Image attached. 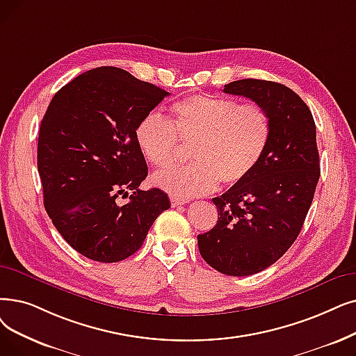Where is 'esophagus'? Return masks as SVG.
I'll return each mask as SVG.
<instances>
[{
  "mask_svg": "<svg viewBox=\"0 0 356 356\" xmlns=\"http://www.w3.org/2000/svg\"><path fill=\"white\" fill-rule=\"evenodd\" d=\"M188 202H189L188 199H181V197H177V196H172V197H170V204H172V207L184 205V204H188Z\"/></svg>",
  "mask_w": 356,
  "mask_h": 356,
  "instance_id": "1",
  "label": "esophagus"
}]
</instances>
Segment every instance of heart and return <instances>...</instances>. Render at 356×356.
Wrapping results in <instances>:
<instances>
[{
	"label": "heart",
	"instance_id": "heart-1",
	"mask_svg": "<svg viewBox=\"0 0 356 356\" xmlns=\"http://www.w3.org/2000/svg\"><path fill=\"white\" fill-rule=\"evenodd\" d=\"M173 122L157 112L147 113L135 128L144 159L154 167L173 164L177 136L192 144L193 163L152 177L157 188L175 196L207 195L220 181L233 186L249 177L265 159L272 140V122L259 103L195 95L172 106Z\"/></svg>",
	"mask_w": 356,
	"mask_h": 356
}]
</instances>
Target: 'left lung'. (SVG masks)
I'll return each mask as SVG.
<instances>
[{"instance_id": "obj_1", "label": "left lung", "mask_w": 356, "mask_h": 356, "mask_svg": "<svg viewBox=\"0 0 356 356\" xmlns=\"http://www.w3.org/2000/svg\"><path fill=\"white\" fill-rule=\"evenodd\" d=\"M227 95L265 107L272 140L265 159L245 180L213 197L216 225L197 236L200 256L229 276L265 270L297 240L320 177L316 123L302 99L284 84L238 80Z\"/></svg>"}]
</instances>
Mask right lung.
Returning <instances> with one entry per match:
<instances>
[{
    "label": "right lung",
    "instance_id": "add662e5",
    "mask_svg": "<svg viewBox=\"0 0 356 356\" xmlns=\"http://www.w3.org/2000/svg\"><path fill=\"white\" fill-rule=\"evenodd\" d=\"M168 92L116 67L90 70L60 88L39 131L43 204L58 233L83 256L113 264L143 245L170 208L148 175L135 128ZM133 195L129 194V191ZM130 199L117 204L116 197Z\"/></svg>",
    "mask_w": 356,
    "mask_h": 356
}]
</instances>
